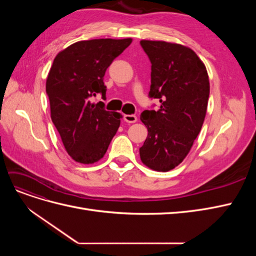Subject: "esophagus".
I'll return each mask as SVG.
<instances>
[{
  "label": "esophagus",
  "instance_id": "esophagus-1",
  "mask_svg": "<svg viewBox=\"0 0 256 256\" xmlns=\"http://www.w3.org/2000/svg\"><path fill=\"white\" fill-rule=\"evenodd\" d=\"M124 120H125V122H129V124L136 122L138 120L136 116V115H134V114H131V115H129V114L124 115Z\"/></svg>",
  "mask_w": 256,
  "mask_h": 256
}]
</instances>
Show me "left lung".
Wrapping results in <instances>:
<instances>
[{
  "instance_id": "8db88e82",
  "label": "left lung",
  "mask_w": 256,
  "mask_h": 256,
  "mask_svg": "<svg viewBox=\"0 0 256 256\" xmlns=\"http://www.w3.org/2000/svg\"><path fill=\"white\" fill-rule=\"evenodd\" d=\"M140 44L152 63L148 96L160 102L158 111L141 114L148 134L140 157L150 168L168 172L182 164L203 126L209 79L204 63L190 48L166 42Z\"/></svg>"
}]
</instances>
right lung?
Here are the masks:
<instances>
[{"label": "right lung", "instance_id": "add662e5", "mask_svg": "<svg viewBox=\"0 0 256 256\" xmlns=\"http://www.w3.org/2000/svg\"><path fill=\"white\" fill-rule=\"evenodd\" d=\"M125 40H92L74 42L60 51L46 82L51 120L65 150L74 161L90 164L102 159L120 125L122 115L92 104L106 97V68L131 44Z\"/></svg>", "mask_w": 256, "mask_h": 256}]
</instances>
